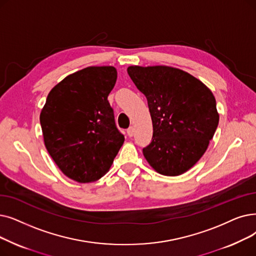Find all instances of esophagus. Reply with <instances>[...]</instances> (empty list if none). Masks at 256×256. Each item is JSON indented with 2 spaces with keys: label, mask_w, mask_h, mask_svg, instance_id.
<instances>
[{
  "label": "esophagus",
  "mask_w": 256,
  "mask_h": 256,
  "mask_svg": "<svg viewBox=\"0 0 256 256\" xmlns=\"http://www.w3.org/2000/svg\"><path fill=\"white\" fill-rule=\"evenodd\" d=\"M126 132H128V137H132V136H134V134H135V128H132V126H130V128H128Z\"/></svg>",
  "instance_id": "obj_1"
}]
</instances>
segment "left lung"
<instances>
[{"label": "left lung", "mask_w": 256, "mask_h": 256, "mask_svg": "<svg viewBox=\"0 0 256 256\" xmlns=\"http://www.w3.org/2000/svg\"><path fill=\"white\" fill-rule=\"evenodd\" d=\"M128 73L146 95L152 138L143 154L154 170L179 176L201 159L218 124L214 94L196 77L166 66H132Z\"/></svg>", "instance_id": "left-lung-1"}]
</instances>
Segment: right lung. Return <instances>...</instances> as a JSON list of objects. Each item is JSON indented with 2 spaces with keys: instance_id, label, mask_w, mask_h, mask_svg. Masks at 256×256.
Instances as JSON below:
<instances>
[{
  "instance_id": "obj_1",
  "label": "right lung",
  "mask_w": 256,
  "mask_h": 256,
  "mask_svg": "<svg viewBox=\"0 0 256 256\" xmlns=\"http://www.w3.org/2000/svg\"><path fill=\"white\" fill-rule=\"evenodd\" d=\"M116 80L114 66H88L55 86L42 110L47 150L60 170L80 183L100 179L124 144L108 100Z\"/></svg>"
}]
</instances>
